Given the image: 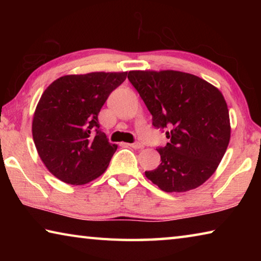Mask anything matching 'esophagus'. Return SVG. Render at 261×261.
I'll list each match as a JSON object with an SVG mask.
<instances>
[{"label":"esophagus","instance_id":"esophagus-1","mask_svg":"<svg viewBox=\"0 0 261 261\" xmlns=\"http://www.w3.org/2000/svg\"><path fill=\"white\" fill-rule=\"evenodd\" d=\"M129 146H131L132 148H143L144 145L139 143V141H136V143H132V144H129Z\"/></svg>","mask_w":261,"mask_h":261}]
</instances>
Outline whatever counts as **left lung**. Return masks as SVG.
<instances>
[{"label":"left lung","instance_id":"left-lung-1","mask_svg":"<svg viewBox=\"0 0 261 261\" xmlns=\"http://www.w3.org/2000/svg\"><path fill=\"white\" fill-rule=\"evenodd\" d=\"M132 84L148 112L152 125L169 139L158 147L161 162L145 171L165 192H185L208 179L230 140V121L218 88L191 73L174 70L130 71Z\"/></svg>","mask_w":261,"mask_h":261}]
</instances>
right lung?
Instances as JSON below:
<instances>
[{"mask_svg": "<svg viewBox=\"0 0 261 261\" xmlns=\"http://www.w3.org/2000/svg\"><path fill=\"white\" fill-rule=\"evenodd\" d=\"M127 72L70 74L53 82L35 109L32 135L47 169L62 182L82 185L105 173L117 145L101 131L98 115Z\"/></svg>", "mask_w": 261, "mask_h": 261, "instance_id": "obj_1", "label": "right lung"}]
</instances>
